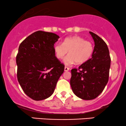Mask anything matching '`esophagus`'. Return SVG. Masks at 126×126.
Returning a JSON list of instances; mask_svg holds the SVG:
<instances>
[{
	"label": "esophagus",
	"mask_w": 126,
	"mask_h": 126,
	"mask_svg": "<svg viewBox=\"0 0 126 126\" xmlns=\"http://www.w3.org/2000/svg\"><path fill=\"white\" fill-rule=\"evenodd\" d=\"M69 69H69V67H66V66H65V67H64V71H65V72H67V71H69Z\"/></svg>",
	"instance_id": "34e87169"
}]
</instances>
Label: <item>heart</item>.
Returning a JSON list of instances; mask_svg holds the SVG:
<instances>
[{
  "mask_svg": "<svg viewBox=\"0 0 126 126\" xmlns=\"http://www.w3.org/2000/svg\"><path fill=\"white\" fill-rule=\"evenodd\" d=\"M56 57L62 60L69 51V55L64 59L66 65L75 63L80 64L87 62L91 58L94 51V46L90 41L80 36H73L64 39L62 44L56 43L54 46Z\"/></svg>",
  "mask_w": 126,
  "mask_h": 126,
  "instance_id": "1",
  "label": "heart"
}]
</instances>
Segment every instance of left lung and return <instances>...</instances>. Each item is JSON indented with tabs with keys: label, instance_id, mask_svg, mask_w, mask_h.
<instances>
[{
	"label": "left lung",
	"instance_id": "left-lung-1",
	"mask_svg": "<svg viewBox=\"0 0 126 126\" xmlns=\"http://www.w3.org/2000/svg\"><path fill=\"white\" fill-rule=\"evenodd\" d=\"M95 43L90 59L78 69L71 70L70 85L78 97L84 100L96 98L108 83L111 58L107 45L99 36L89 32Z\"/></svg>",
	"mask_w": 126,
	"mask_h": 126
}]
</instances>
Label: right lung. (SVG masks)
Wrapping results in <instances>:
<instances>
[{"label": "right lung", "mask_w": 126, "mask_h": 126, "mask_svg": "<svg viewBox=\"0 0 126 126\" xmlns=\"http://www.w3.org/2000/svg\"><path fill=\"white\" fill-rule=\"evenodd\" d=\"M59 38L54 33L38 31L19 45L16 59L18 80L25 94L34 100L50 97L64 72V64L54 51Z\"/></svg>", "instance_id": "1"}]
</instances>
